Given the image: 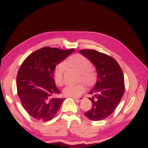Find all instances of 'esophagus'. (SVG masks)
I'll use <instances>...</instances> for the list:
<instances>
[{
  "instance_id": "esophagus-1",
  "label": "esophagus",
  "mask_w": 148,
  "mask_h": 148,
  "mask_svg": "<svg viewBox=\"0 0 148 148\" xmlns=\"http://www.w3.org/2000/svg\"><path fill=\"white\" fill-rule=\"evenodd\" d=\"M72 98L76 101H81V100H82L83 99H84V97H72Z\"/></svg>"
}]
</instances>
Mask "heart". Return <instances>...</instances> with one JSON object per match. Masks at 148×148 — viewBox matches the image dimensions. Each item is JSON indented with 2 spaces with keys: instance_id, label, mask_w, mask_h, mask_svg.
I'll return each instance as SVG.
<instances>
[{
  "instance_id": "b5f03b06",
  "label": "heart",
  "mask_w": 148,
  "mask_h": 148,
  "mask_svg": "<svg viewBox=\"0 0 148 148\" xmlns=\"http://www.w3.org/2000/svg\"><path fill=\"white\" fill-rule=\"evenodd\" d=\"M64 64L69 66L79 72V81H82L86 86H90L94 83L96 78L95 71L91 68V62L86 57L81 54H75L69 57L64 63L61 62L56 67L53 72V77L56 84L58 86L64 84ZM84 84L80 83L79 84L67 86L64 88L62 92L66 97H79L84 91Z\"/></svg>"
}]
</instances>
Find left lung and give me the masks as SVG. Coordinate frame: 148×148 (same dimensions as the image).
I'll use <instances>...</instances> for the list:
<instances>
[{"mask_svg":"<svg viewBox=\"0 0 148 148\" xmlns=\"http://www.w3.org/2000/svg\"><path fill=\"white\" fill-rule=\"evenodd\" d=\"M80 53L95 66L97 79L90 92L92 108L84 114L90 120H101L110 116L118 106L125 92L123 70L113 57L94 49Z\"/></svg>","mask_w":148,"mask_h":148,"instance_id":"1","label":"left lung"}]
</instances>
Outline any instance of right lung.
<instances>
[{
    "label": "right lung",
    "instance_id": "add662e5",
    "mask_svg": "<svg viewBox=\"0 0 148 148\" xmlns=\"http://www.w3.org/2000/svg\"><path fill=\"white\" fill-rule=\"evenodd\" d=\"M74 50L45 47L22 62L16 76L17 93L23 108L32 118L47 122L58 111L64 98L55 97L60 92L56 86L54 69Z\"/></svg>",
    "mask_w": 148,
    "mask_h": 148
}]
</instances>
